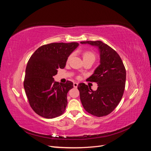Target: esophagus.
I'll return each instance as SVG.
<instances>
[{
    "instance_id": "34e87169",
    "label": "esophagus",
    "mask_w": 151,
    "mask_h": 151,
    "mask_svg": "<svg viewBox=\"0 0 151 151\" xmlns=\"http://www.w3.org/2000/svg\"><path fill=\"white\" fill-rule=\"evenodd\" d=\"M77 86H78V83H74V88H77Z\"/></svg>"
}]
</instances>
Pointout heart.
Instances as JSON below:
<instances>
[{"mask_svg": "<svg viewBox=\"0 0 151 151\" xmlns=\"http://www.w3.org/2000/svg\"><path fill=\"white\" fill-rule=\"evenodd\" d=\"M71 58V55H70L68 58V60H70V58ZM83 58L84 59H86V58H93V59H95V56L93 52H89V51H86L84 52L83 53Z\"/></svg>", "mask_w": 151, "mask_h": 151, "instance_id": "1", "label": "heart"}]
</instances>
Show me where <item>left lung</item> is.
<instances>
[{"label":"left lung","instance_id":"obj_1","mask_svg":"<svg viewBox=\"0 0 151 151\" xmlns=\"http://www.w3.org/2000/svg\"><path fill=\"white\" fill-rule=\"evenodd\" d=\"M98 48L100 64L87 81L95 82L98 89L93 91L84 83L79 84L80 99L85 110L94 116L101 117L111 113L121 101L124 92L126 70L116 51L101 41H86Z\"/></svg>","mask_w":151,"mask_h":151}]
</instances>
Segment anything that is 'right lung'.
I'll return each mask as SVG.
<instances>
[{
	"label": "right lung",
	"instance_id": "1",
	"mask_svg": "<svg viewBox=\"0 0 151 151\" xmlns=\"http://www.w3.org/2000/svg\"><path fill=\"white\" fill-rule=\"evenodd\" d=\"M78 46L76 42L45 45L29 59L24 88L31 108L38 115L53 118L65 111L67 93L73 88V83L67 81L65 84H59L53 76L58 68L65 67L68 56Z\"/></svg>",
	"mask_w": 151,
	"mask_h": 151
}]
</instances>
